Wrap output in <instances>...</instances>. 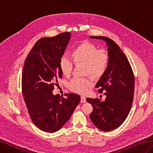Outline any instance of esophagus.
I'll list each match as a JSON object with an SVG mask.
<instances>
[{
	"mask_svg": "<svg viewBox=\"0 0 153 153\" xmlns=\"http://www.w3.org/2000/svg\"><path fill=\"white\" fill-rule=\"evenodd\" d=\"M80 101H81L82 103H85V102H86V98H85V97L84 96H81V100H80Z\"/></svg>",
	"mask_w": 153,
	"mask_h": 153,
	"instance_id": "1",
	"label": "esophagus"
}]
</instances>
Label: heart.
<instances>
[{
	"instance_id": "heart-1",
	"label": "heart",
	"mask_w": 153,
	"mask_h": 153,
	"mask_svg": "<svg viewBox=\"0 0 153 153\" xmlns=\"http://www.w3.org/2000/svg\"><path fill=\"white\" fill-rule=\"evenodd\" d=\"M73 62L75 64H84V75L91 76L94 79L102 77L107 70L109 57L103 50H98L90 43H82L74 48L70 54ZM59 68L65 76L71 74L73 64L70 59L62 57L60 59ZM93 84L91 77H75L70 81L69 87L73 92L85 94Z\"/></svg>"
}]
</instances>
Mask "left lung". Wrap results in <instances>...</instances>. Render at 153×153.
Here are the masks:
<instances>
[{"instance_id":"left-lung-1","label":"left lung","mask_w":153,"mask_h":153,"mask_svg":"<svg viewBox=\"0 0 153 153\" xmlns=\"http://www.w3.org/2000/svg\"><path fill=\"white\" fill-rule=\"evenodd\" d=\"M105 41L108 47L109 64L105 75L96 85L98 92H105V101L87 98L93 110L92 122L104 131H112L124 123L130 111L135 90V77L128 58L114 41L105 36H91Z\"/></svg>"}]
</instances>
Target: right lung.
<instances>
[{
    "mask_svg": "<svg viewBox=\"0 0 153 153\" xmlns=\"http://www.w3.org/2000/svg\"><path fill=\"white\" fill-rule=\"evenodd\" d=\"M71 38L69 32L39 39L27 55L22 76V94L32 121L41 130L54 133L71 117L80 101L76 94L53 95L62 73L59 61Z\"/></svg>",
    "mask_w": 153,
    "mask_h": 153,
    "instance_id": "obj_1",
    "label": "right lung"
}]
</instances>
